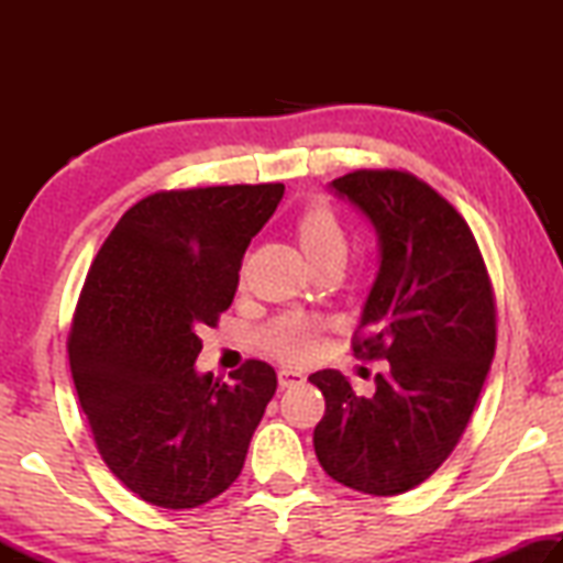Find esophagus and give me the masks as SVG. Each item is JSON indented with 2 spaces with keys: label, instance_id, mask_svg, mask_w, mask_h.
<instances>
[{
  "label": "esophagus",
  "instance_id": "obj_1",
  "mask_svg": "<svg viewBox=\"0 0 563 563\" xmlns=\"http://www.w3.org/2000/svg\"><path fill=\"white\" fill-rule=\"evenodd\" d=\"M278 383H280V387H295V385L305 383V375L298 373V369L283 367V369H278Z\"/></svg>",
  "mask_w": 563,
  "mask_h": 563
}]
</instances>
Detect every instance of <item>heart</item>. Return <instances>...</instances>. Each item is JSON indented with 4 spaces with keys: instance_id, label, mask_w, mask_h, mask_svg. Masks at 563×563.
<instances>
[{
    "instance_id": "obj_1",
    "label": "heart",
    "mask_w": 563,
    "mask_h": 563,
    "mask_svg": "<svg viewBox=\"0 0 563 563\" xmlns=\"http://www.w3.org/2000/svg\"><path fill=\"white\" fill-rule=\"evenodd\" d=\"M295 235L310 265L335 253L345 255V228L325 201H312L305 208L295 223ZM318 330L316 320L290 312L271 322L265 330V347L283 362H302L318 347Z\"/></svg>"
}]
</instances>
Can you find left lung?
I'll return each instance as SVG.
<instances>
[{"instance_id": "1", "label": "left lung", "mask_w": 563, "mask_h": 563, "mask_svg": "<svg viewBox=\"0 0 563 563\" xmlns=\"http://www.w3.org/2000/svg\"><path fill=\"white\" fill-rule=\"evenodd\" d=\"M330 188L377 231L379 271L352 350L389 369L367 397L338 369L310 375L325 397L312 444L335 482L395 497L430 479L466 430L497 347L494 290L470 225L424 180L362 168Z\"/></svg>"}]
</instances>
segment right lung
I'll list each match as a JSON object with an SVG mask.
<instances>
[{
    "label": "right lung",
    "mask_w": 563,
    "mask_h": 563,
    "mask_svg": "<svg viewBox=\"0 0 563 563\" xmlns=\"http://www.w3.org/2000/svg\"><path fill=\"white\" fill-rule=\"evenodd\" d=\"M283 190H158L121 216L91 263L69 332L76 395L101 460L154 507L196 509L231 487L278 387L263 360L225 385L198 375L196 357Z\"/></svg>",
    "instance_id": "right-lung-1"
}]
</instances>
